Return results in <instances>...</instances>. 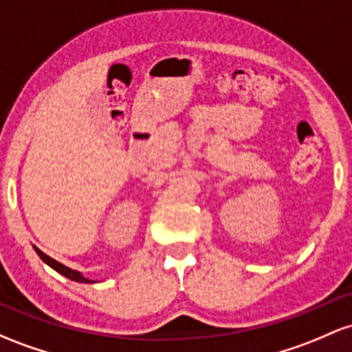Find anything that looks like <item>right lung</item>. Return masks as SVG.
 <instances>
[{
	"instance_id": "1",
	"label": "right lung",
	"mask_w": 352,
	"mask_h": 352,
	"mask_svg": "<svg viewBox=\"0 0 352 352\" xmlns=\"http://www.w3.org/2000/svg\"><path fill=\"white\" fill-rule=\"evenodd\" d=\"M34 250H36V254H38V256H40L41 258H43V261L46 262V264L50 265V267H53V269H55L56 272L63 274V276H65V277H68V279H72V280H76V283H95V280L85 279V277H83L82 274H80V272H76V270H73V269L67 267V265L60 264V262L55 261V258H52V257H50V256H46V254H45V252H41V250L38 249V247H34Z\"/></svg>"
}]
</instances>
